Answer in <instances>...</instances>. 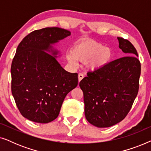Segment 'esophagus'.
<instances>
[{
  "mask_svg": "<svg viewBox=\"0 0 151 151\" xmlns=\"http://www.w3.org/2000/svg\"><path fill=\"white\" fill-rule=\"evenodd\" d=\"M83 78H84V75L82 73H80L78 74V81L79 82L81 81V80L83 79Z\"/></svg>",
  "mask_w": 151,
  "mask_h": 151,
  "instance_id": "obj_1",
  "label": "esophagus"
}]
</instances>
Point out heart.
<instances>
[{
	"instance_id": "b5f03b06",
	"label": "heart",
	"mask_w": 151,
	"mask_h": 151,
	"mask_svg": "<svg viewBox=\"0 0 151 151\" xmlns=\"http://www.w3.org/2000/svg\"><path fill=\"white\" fill-rule=\"evenodd\" d=\"M112 58L111 49L96 41L83 40L76 43L72 52L67 53V58L76 65L77 60L86 63L90 69H97L106 65Z\"/></svg>"
}]
</instances>
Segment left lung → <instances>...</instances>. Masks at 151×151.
I'll list each match as a JSON object with an SVG mask.
<instances>
[{
    "mask_svg": "<svg viewBox=\"0 0 151 151\" xmlns=\"http://www.w3.org/2000/svg\"><path fill=\"white\" fill-rule=\"evenodd\" d=\"M117 39L125 56L88 71L79 84L84 94L86 118L99 128L112 127L123 120L139 90L141 64L137 50L127 39Z\"/></svg>",
    "mask_w": 151,
    "mask_h": 151,
    "instance_id": "1",
    "label": "left lung"
}]
</instances>
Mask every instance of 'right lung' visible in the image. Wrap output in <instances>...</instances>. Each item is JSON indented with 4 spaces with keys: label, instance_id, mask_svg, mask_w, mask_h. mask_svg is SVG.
Returning a JSON list of instances; mask_svg holds the SVG:
<instances>
[{
    "label": "right lung",
    "instance_id": "right-lung-1",
    "mask_svg": "<svg viewBox=\"0 0 151 151\" xmlns=\"http://www.w3.org/2000/svg\"><path fill=\"white\" fill-rule=\"evenodd\" d=\"M70 34L64 29L46 27L31 32L18 45L11 67L12 93L20 113L29 120H54L66 96L78 86V73L65 71L55 56L44 51Z\"/></svg>",
    "mask_w": 151,
    "mask_h": 151
}]
</instances>
